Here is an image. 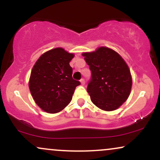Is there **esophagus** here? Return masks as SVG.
Masks as SVG:
<instances>
[{
    "mask_svg": "<svg viewBox=\"0 0 160 160\" xmlns=\"http://www.w3.org/2000/svg\"><path fill=\"white\" fill-rule=\"evenodd\" d=\"M80 81L81 82V85H84V84H85V80H84V79H81Z\"/></svg>",
    "mask_w": 160,
    "mask_h": 160,
    "instance_id": "obj_1",
    "label": "esophagus"
}]
</instances>
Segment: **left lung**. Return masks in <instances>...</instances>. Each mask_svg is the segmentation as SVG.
Listing matches in <instances>:
<instances>
[{
    "instance_id": "left-lung-1",
    "label": "left lung",
    "mask_w": 160,
    "mask_h": 160,
    "mask_svg": "<svg viewBox=\"0 0 160 160\" xmlns=\"http://www.w3.org/2000/svg\"><path fill=\"white\" fill-rule=\"evenodd\" d=\"M82 56L92 72L87 92L92 103L106 111H114L127 100L132 89L131 73L117 52L99 47Z\"/></svg>"
}]
</instances>
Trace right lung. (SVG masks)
<instances>
[{
  "label": "right lung",
  "mask_w": 160,
  "mask_h": 160,
  "mask_svg": "<svg viewBox=\"0 0 160 160\" xmlns=\"http://www.w3.org/2000/svg\"><path fill=\"white\" fill-rule=\"evenodd\" d=\"M73 53L58 47L43 53L33 67L29 89L34 102L49 113L61 111L71 102L80 81L72 78L69 62Z\"/></svg>",
  "instance_id": "right-lung-1"
}]
</instances>
